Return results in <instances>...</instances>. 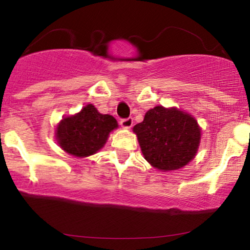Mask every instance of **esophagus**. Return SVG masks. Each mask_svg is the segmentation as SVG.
Instances as JSON below:
<instances>
[{
	"label": "esophagus",
	"instance_id": "obj_1",
	"mask_svg": "<svg viewBox=\"0 0 250 250\" xmlns=\"http://www.w3.org/2000/svg\"><path fill=\"white\" fill-rule=\"evenodd\" d=\"M120 125L124 128H131L132 125H133V119L132 118H125L120 120Z\"/></svg>",
	"mask_w": 250,
	"mask_h": 250
}]
</instances>
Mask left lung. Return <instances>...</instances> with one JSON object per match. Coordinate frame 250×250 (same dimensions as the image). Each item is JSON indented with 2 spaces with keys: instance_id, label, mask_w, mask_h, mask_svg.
<instances>
[{
  "instance_id": "1",
  "label": "left lung",
  "mask_w": 250,
  "mask_h": 250,
  "mask_svg": "<svg viewBox=\"0 0 250 250\" xmlns=\"http://www.w3.org/2000/svg\"><path fill=\"white\" fill-rule=\"evenodd\" d=\"M145 159L159 170H176L195 158L200 143L196 119L176 107L155 106L133 127Z\"/></svg>"
}]
</instances>
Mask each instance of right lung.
Here are the masks:
<instances>
[{"instance_id":"right-lung-1","label":"right lung","mask_w":250,"mask_h":250,"mask_svg":"<svg viewBox=\"0 0 250 250\" xmlns=\"http://www.w3.org/2000/svg\"><path fill=\"white\" fill-rule=\"evenodd\" d=\"M118 127L110 115H102L92 104L79 113L63 118L57 126L58 144L64 152L78 158L92 155L104 146L110 132Z\"/></svg>"}]
</instances>
